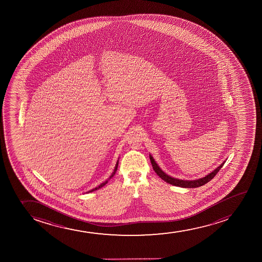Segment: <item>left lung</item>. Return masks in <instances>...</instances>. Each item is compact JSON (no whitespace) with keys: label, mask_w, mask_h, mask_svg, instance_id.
Segmentation results:
<instances>
[{"label":"left lung","mask_w":262,"mask_h":262,"mask_svg":"<svg viewBox=\"0 0 262 262\" xmlns=\"http://www.w3.org/2000/svg\"><path fill=\"white\" fill-rule=\"evenodd\" d=\"M149 158H150L154 170L159 176L160 178H162L163 180L165 181L166 183H168V184H172L174 186L182 187V188H196V187L205 185V184H207L208 182H210L216 176V173L220 171V168H222L223 165L226 163V162H224V163H221L217 168L214 169L213 171H211V173L206 174L204 178L195 179V180H182V179H178V178H172L170 176L166 174L165 172L163 171V169L160 168L157 162L155 161L154 157L151 155H149Z\"/></svg>","instance_id":"1"}]
</instances>
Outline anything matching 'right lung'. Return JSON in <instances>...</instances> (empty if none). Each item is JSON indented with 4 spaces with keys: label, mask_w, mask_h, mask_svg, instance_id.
<instances>
[{
    "label": "right lung",
    "mask_w": 262,
    "mask_h": 262,
    "mask_svg": "<svg viewBox=\"0 0 262 262\" xmlns=\"http://www.w3.org/2000/svg\"><path fill=\"white\" fill-rule=\"evenodd\" d=\"M118 164H119V158H118L117 163H116V164H115V169H114V171H113V173H112L111 176L109 177L105 181V182H103L102 184H99V186L95 187V188H94V189H92V190H88V191H86L85 193H90L93 192V191H95V190H99V189H100V188H102L103 186H105V184H107L108 183V181L111 179L114 176H115V173H116V171H117V168H118Z\"/></svg>",
    "instance_id": "1"
}]
</instances>
